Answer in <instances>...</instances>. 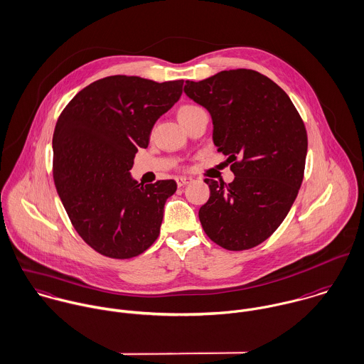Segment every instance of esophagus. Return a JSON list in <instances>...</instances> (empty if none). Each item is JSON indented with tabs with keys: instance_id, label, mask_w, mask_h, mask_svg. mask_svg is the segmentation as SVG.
I'll return each instance as SVG.
<instances>
[{
	"instance_id": "esophagus-1",
	"label": "esophagus",
	"mask_w": 364,
	"mask_h": 364,
	"mask_svg": "<svg viewBox=\"0 0 364 364\" xmlns=\"http://www.w3.org/2000/svg\"><path fill=\"white\" fill-rule=\"evenodd\" d=\"M176 181H177V186H178V187H184V186L190 184V183L193 181V178H191V177H177Z\"/></svg>"
}]
</instances>
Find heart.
Wrapping results in <instances>:
<instances>
[{"instance_id":"1","label":"heart","mask_w":364,"mask_h":364,"mask_svg":"<svg viewBox=\"0 0 364 364\" xmlns=\"http://www.w3.org/2000/svg\"><path fill=\"white\" fill-rule=\"evenodd\" d=\"M200 111H204V109L200 108V107H196V105H184L178 109V119L183 121V119H186V118H188V117H191V115H194Z\"/></svg>"}]
</instances>
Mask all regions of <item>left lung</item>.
Instances as JSON below:
<instances>
[{
	"label": "left lung",
	"instance_id": "8db88e82",
	"mask_svg": "<svg viewBox=\"0 0 364 364\" xmlns=\"http://www.w3.org/2000/svg\"><path fill=\"white\" fill-rule=\"evenodd\" d=\"M184 92L213 118V141L232 163L228 186L205 178L210 200L198 217L228 250L264 242L287 217L304 178L308 138L283 88L247 69L186 81Z\"/></svg>",
	"mask_w": 364,
	"mask_h": 364
}]
</instances>
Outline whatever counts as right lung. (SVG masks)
<instances>
[{"label": "right lung", "instance_id": "obj_1", "mask_svg": "<svg viewBox=\"0 0 364 364\" xmlns=\"http://www.w3.org/2000/svg\"><path fill=\"white\" fill-rule=\"evenodd\" d=\"M183 80L109 75L75 94L53 134V180L74 229L112 259L144 253L157 239L177 184H139L134 159L156 121L181 97Z\"/></svg>", "mask_w": 364, "mask_h": 364}]
</instances>
